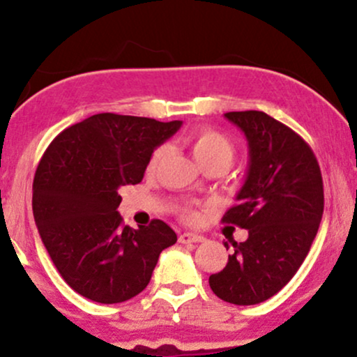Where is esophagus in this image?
Returning a JSON list of instances; mask_svg holds the SVG:
<instances>
[{
	"label": "esophagus",
	"mask_w": 357,
	"mask_h": 357,
	"mask_svg": "<svg viewBox=\"0 0 357 357\" xmlns=\"http://www.w3.org/2000/svg\"><path fill=\"white\" fill-rule=\"evenodd\" d=\"M204 241V236L198 235V233H190V231H184L179 235V243L184 245H190V243H202Z\"/></svg>",
	"instance_id": "obj_1"
}]
</instances>
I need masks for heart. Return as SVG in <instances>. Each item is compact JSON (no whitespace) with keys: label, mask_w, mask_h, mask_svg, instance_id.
Listing matches in <instances>:
<instances>
[{"label":"heart","mask_w":357,"mask_h":357,"mask_svg":"<svg viewBox=\"0 0 357 357\" xmlns=\"http://www.w3.org/2000/svg\"><path fill=\"white\" fill-rule=\"evenodd\" d=\"M184 146L190 149V153L195 158V161L199 166H210V165H223L230 166L233 158H235V146L225 134L220 130L211 129V127H202V129L195 130L188 137H184ZM167 154V147L161 146L154 149L151 154L149 162H147V173H155L161 162L165 161ZM188 218H192V213H186Z\"/></svg>","instance_id":"b5f03b06"}]
</instances>
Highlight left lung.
I'll use <instances>...</instances> for the list:
<instances>
[{
  "label": "left lung",
  "instance_id": "8db88e82",
  "mask_svg": "<svg viewBox=\"0 0 357 357\" xmlns=\"http://www.w3.org/2000/svg\"><path fill=\"white\" fill-rule=\"evenodd\" d=\"M248 142V169L223 223L248 230L210 287L221 301L255 305L296 275L317 235L324 186L317 159L290 127L260 110L227 112ZM228 250V243H225Z\"/></svg>",
  "mask_w": 357,
  "mask_h": 357
}]
</instances>
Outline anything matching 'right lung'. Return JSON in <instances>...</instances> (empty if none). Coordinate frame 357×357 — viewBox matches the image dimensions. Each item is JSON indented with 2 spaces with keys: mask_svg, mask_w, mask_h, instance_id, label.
Returning a JSON list of instances; mask_svg holds the SVG:
<instances>
[{
  "mask_svg": "<svg viewBox=\"0 0 357 357\" xmlns=\"http://www.w3.org/2000/svg\"><path fill=\"white\" fill-rule=\"evenodd\" d=\"M181 121L96 114L52 141L36 167L33 216L48 255L77 294L119 304L149 284L178 236L165 221L122 225L119 188L144 178L151 154Z\"/></svg>",
  "mask_w": 357,
  "mask_h": 357,
  "instance_id": "obj_1",
  "label": "right lung"
}]
</instances>
